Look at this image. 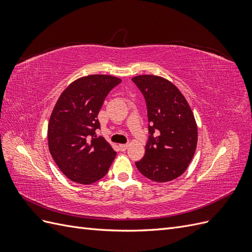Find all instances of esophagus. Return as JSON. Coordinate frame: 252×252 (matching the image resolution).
Returning <instances> with one entry per match:
<instances>
[{"mask_svg":"<svg viewBox=\"0 0 252 252\" xmlns=\"http://www.w3.org/2000/svg\"><path fill=\"white\" fill-rule=\"evenodd\" d=\"M119 147H120V149H121L122 151H125V150L129 147V145H128V144H120Z\"/></svg>","mask_w":252,"mask_h":252,"instance_id":"obj_1","label":"esophagus"}]
</instances>
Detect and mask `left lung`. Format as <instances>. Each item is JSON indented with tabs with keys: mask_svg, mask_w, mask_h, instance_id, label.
I'll use <instances>...</instances> for the list:
<instances>
[{
	"mask_svg": "<svg viewBox=\"0 0 252 252\" xmlns=\"http://www.w3.org/2000/svg\"><path fill=\"white\" fill-rule=\"evenodd\" d=\"M132 81L146 100L150 122L145 155L135 166L151 181L170 182L186 171L194 156L197 126L193 112L179 88L167 79L143 74Z\"/></svg>",
	"mask_w": 252,
	"mask_h": 252,
	"instance_id": "8db88e82",
	"label": "left lung"
}]
</instances>
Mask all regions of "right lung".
I'll list each match as a JSON object with an SVG mask.
<instances>
[{
	"instance_id": "1",
	"label": "right lung",
	"mask_w": 252,
	"mask_h": 252,
	"mask_svg": "<svg viewBox=\"0 0 252 252\" xmlns=\"http://www.w3.org/2000/svg\"><path fill=\"white\" fill-rule=\"evenodd\" d=\"M122 80L89 74L73 81L61 94L48 123V148L60 170L72 182L88 185L105 177L117 156L104 138L97 114L109 91Z\"/></svg>"
}]
</instances>
